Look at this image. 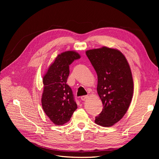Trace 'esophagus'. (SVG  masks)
<instances>
[{"label":"esophagus","mask_w":159,"mask_h":159,"mask_svg":"<svg viewBox=\"0 0 159 159\" xmlns=\"http://www.w3.org/2000/svg\"><path fill=\"white\" fill-rule=\"evenodd\" d=\"M88 98V95H83V96H81V99L82 101L87 99Z\"/></svg>","instance_id":"esophagus-1"}]
</instances>
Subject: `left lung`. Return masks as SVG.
<instances>
[{"label":"left lung","instance_id":"obj_1","mask_svg":"<svg viewBox=\"0 0 159 159\" xmlns=\"http://www.w3.org/2000/svg\"><path fill=\"white\" fill-rule=\"evenodd\" d=\"M86 55L98 75L97 91L103 110L95 123L103 127L113 126L126 113L133 93L131 68L119 50L103 46L87 50Z\"/></svg>","mask_w":159,"mask_h":159}]
</instances>
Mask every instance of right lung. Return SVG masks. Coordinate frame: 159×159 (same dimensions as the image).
Returning <instances> with one entry per match:
<instances>
[{"instance_id": "obj_1", "label": "right lung", "mask_w": 159, "mask_h": 159, "mask_svg": "<svg viewBox=\"0 0 159 159\" xmlns=\"http://www.w3.org/2000/svg\"><path fill=\"white\" fill-rule=\"evenodd\" d=\"M79 58L80 55L75 51L61 53L56 57L43 77L42 108L56 125L68 122L78 108L72 90L66 82L70 74L69 66Z\"/></svg>"}]
</instances>
